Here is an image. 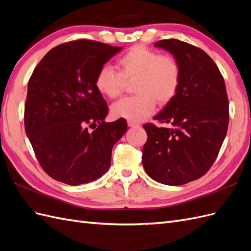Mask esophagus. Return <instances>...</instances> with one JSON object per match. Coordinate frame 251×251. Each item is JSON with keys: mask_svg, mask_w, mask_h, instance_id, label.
<instances>
[{"mask_svg": "<svg viewBox=\"0 0 251 251\" xmlns=\"http://www.w3.org/2000/svg\"><path fill=\"white\" fill-rule=\"evenodd\" d=\"M127 126H130V127H136V126H139V124L135 123V121H130V120H128L127 121Z\"/></svg>", "mask_w": 251, "mask_h": 251, "instance_id": "esophagus-1", "label": "esophagus"}]
</instances>
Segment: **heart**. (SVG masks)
Listing matches in <instances>:
<instances>
[{
	"instance_id": "1",
	"label": "heart",
	"mask_w": 251,
	"mask_h": 251,
	"mask_svg": "<svg viewBox=\"0 0 251 251\" xmlns=\"http://www.w3.org/2000/svg\"><path fill=\"white\" fill-rule=\"evenodd\" d=\"M119 72L104 65L97 72L95 87L107 98L123 92L126 81H134L133 97H126L111 107L113 117L140 121L149 117L160 104L169 103L180 86L181 69L173 56L161 55L142 45L132 47L118 59Z\"/></svg>"
}]
</instances>
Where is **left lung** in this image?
<instances>
[{"mask_svg":"<svg viewBox=\"0 0 251 251\" xmlns=\"http://www.w3.org/2000/svg\"><path fill=\"white\" fill-rule=\"evenodd\" d=\"M155 47L174 55L181 80L177 94L154 117L170 126H143L142 164L159 183L182 185L201 178L215 162L228 127V98L221 72L202 49L179 40L159 41Z\"/></svg>","mask_w":251,"mask_h":251,"instance_id":"left-lung-1","label":"left lung"}]
</instances>
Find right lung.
<instances>
[{"label":"right lung","mask_w":251,"mask_h":251,"mask_svg":"<svg viewBox=\"0 0 251 251\" xmlns=\"http://www.w3.org/2000/svg\"><path fill=\"white\" fill-rule=\"evenodd\" d=\"M123 47L78 40L51 49L28 82L25 131L42 169L69 185L100 178L125 119L105 123L108 105L95 87L100 68ZM98 127L92 133L87 126Z\"/></svg>","instance_id":"add662e5"}]
</instances>
